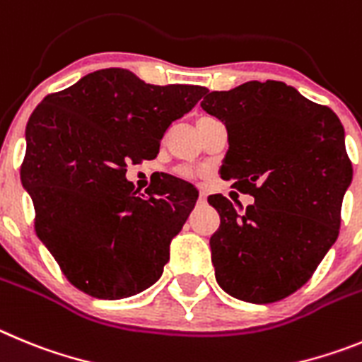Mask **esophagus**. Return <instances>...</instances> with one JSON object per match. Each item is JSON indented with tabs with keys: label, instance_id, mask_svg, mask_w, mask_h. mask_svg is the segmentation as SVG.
<instances>
[{
	"label": "esophagus",
	"instance_id": "1",
	"mask_svg": "<svg viewBox=\"0 0 362 362\" xmlns=\"http://www.w3.org/2000/svg\"><path fill=\"white\" fill-rule=\"evenodd\" d=\"M205 200H207V197H205V193L202 191L200 197H198V204H205Z\"/></svg>",
	"mask_w": 362,
	"mask_h": 362
}]
</instances>
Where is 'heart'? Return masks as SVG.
I'll return each instance as SVG.
<instances>
[{
	"instance_id": "obj_1",
	"label": "heart",
	"mask_w": 362,
	"mask_h": 362,
	"mask_svg": "<svg viewBox=\"0 0 362 362\" xmlns=\"http://www.w3.org/2000/svg\"><path fill=\"white\" fill-rule=\"evenodd\" d=\"M180 175H182V177H187V178H191V177H193V173H189L187 169H182V171H180Z\"/></svg>"
}]
</instances>
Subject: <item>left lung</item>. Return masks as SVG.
Returning a JSON list of instances; mask_svg holds the SVG:
<instances>
[{"label":"left lung","mask_w":362,"mask_h":362,"mask_svg":"<svg viewBox=\"0 0 362 362\" xmlns=\"http://www.w3.org/2000/svg\"><path fill=\"white\" fill-rule=\"evenodd\" d=\"M202 108L226 124L229 151L220 177L254 204L220 214L211 236L218 285L249 303H274L301 288L339 236L351 182L344 129L334 112L279 81L205 92Z\"/></svg>","instance_id":"8db88e82"}]
</instances>
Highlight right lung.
Listing matches in <instances>:
<instances>
[{"label": "right lung", "mask_w": 362, "mask_h": 362, "mask_svg": "<svg viewBox=\"0 0 362 362\" xmlns=\"http://www.w3.org/2000/svg\"><path fill=\"white\" fill-rule=\"evenodd\" d=\"M204 93L106 68L47 95L28 119L21 182L34 202L35 234L84 294L129 298L162 276L198 193L162 175L136 194L126 168L157 158L169 126Z\"/></svg>", "instance_id": "right-lung-1"}]
</instances>
